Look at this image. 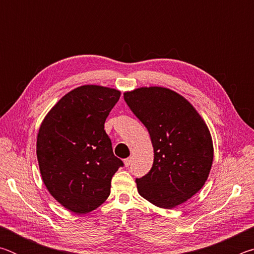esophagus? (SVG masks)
<instances>
[{
	"label": "esophagus",
	"mask_w": 254,
	"mask_h": 254,
	"mask_svg": "<svg viewBox=\"0 0 254 254\" xmlns=\"http://www.w3.org/2000/svg\"><path fill=\"white\" fill-rule=\"evenodd\" d=\"M132 163V158H127L126 160H124V165H126V167H128Z\"/></svg>",
	"instance_id": "1"
}]
</instances>
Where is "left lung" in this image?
I'll use <instances>...</instances> for the list:
<instances>
[{
	"instance_id": "left-lung-1",
	"label": "left lung",
	"mask_w": 254,
	"mask_h": 254,
	"mask_svg": "<svg viewBox=\"0 0 254 254\" xmlns=\"http://www.w3.org/2000/svg\"><path fill=\"white\" fill-rule=\"evenodd\" d=\"M133 114L148 128L153 165L135 183L139 194L161 208H173L194 196L209 175L213 143L207 126L186 98L165 87L124 93Z\"/></svg>"
}]
</instances>
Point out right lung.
Returning a JSON list of instances; mask_svg holds the SVG:
<instances>
[{
    "label": "right lung",
    "instance_id": "1",
    "mask_svg": "<svg viewBox=\"0 0 254 254\" xmlns=\"http://www.w3.org/2000/svg\"><path fill=\"white\" fill-rule=\"evenodd\" d=\"M121 93L85 85L66 94L41 123L37 158L51 196L76 214L104 203L121 159L114 156L104 123Z\"/></svg>",
    "mask_w": 254,
    "mask_h": 254
}]
</instances>
